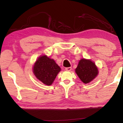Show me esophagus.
<instances>
[{
    "label": "esophagus",
    "instance_id": "obj_1",
    "mask_svg": "<svg viewBox=\"0 0 123 123\" xmlns=\"http://www.w3.org/2000/svg\"><path fill=\"white\" fill-rule=\"evenodd\" d=\"M66 71H71V67H68V68H66Z\"/></svg>",
    "mask_w": 123,
    "mask_h": 123
}]
</instances>
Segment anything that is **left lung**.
I'll return each mask as SVG.
<instances>
[{
  "mask_svg": "<svg viewBox=\"0 0 123 123\" xmlns=\"http://www.w3.org/2000/svg\"><path fill=\"white\" fill-rule=\"evenodd\" d=\"M75 73L82 82L88 84L97 77L98 70L94 62L89 59H81L79 60Z\"/></svg>",
  "mask_w": 123,
  "mask_h": 123,
  "instance_id": "obj_1",
  "label": "left lung"
}]
</instances>
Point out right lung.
<instances>
[{"mask_svg":"<svg viewBox=\"0 0 123 123\" xmlns=\"http://www.w3.org/2000/svg\"><path fill=\"white\" fill-rule=\"evenodd\" d=\"M32 71L38 80L45 85L49 86L54 82L57 74L61 71V68L53 59L43 55L36 60Z\"/></svg>","mask_w":123,"mask_h":123,"instance_id":"obj_1","label":"right lung"}]
</instances>
